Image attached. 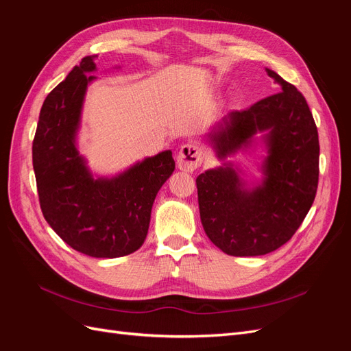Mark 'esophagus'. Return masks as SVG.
Returning <instances> with one entry per match:
<instances>
[{"mask_svg": "<svg viewBox=\"0 0 351 351\" xmlns=\"http://www.w3.org/2000/svg\"><path fill=\"white\" fill-rule=\"evenodd\" d=\"M202 147L195 143L189 142L180 147L177 154V167L182 171H195V169L202 164Z\"/></svg>", "mask_w": 351, "mask_h": 351, "instance_id": "obj_1", "label": "esophagus"}]
</instances>
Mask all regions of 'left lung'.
Wrapping results in <instances>:
<instances>
[{
  "label": "left lung",
  "mask_w": 351,
  "mask_h": 351,
  "mask_svg": "<svg viewBox=\"0 0 351 351\" xmlns=\"http://www.w3.org/2000/svg\"><path fill=\"white\" fill-rule=\"evenodd\" d=\"M281 92L243 111H230L209 141L219 158L265 134L268 156L263 184L249 190L231 167L196 178L200 221L209 240L231 256H261L289 241L309 212L319 178V139L303 95L277 73Z\"/></svg>",
  "instance_id": "1"
}]
</instances>
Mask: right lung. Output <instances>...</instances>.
Here are the masks:
<instances>
[{
	"mask_svg": "<svg viewBox=\"0 0 351 351\" xmlns=\"http://www.w3.org/2000/svg\"><path fill=\"white\" fill-rule=\"evenodd\" d=\"M97 57H84L48 93L32 158L40 209L51 228L74 250L111 259L142 246L156 193L176 162L173 152L165 151L114 178L93 180L76 149V133Z\"/></svg>",
	"mask_w": 351,
	"mask_h": 351,
	"instance_id": "add662e5",
	"label": "right lung"
}]
</instances>
